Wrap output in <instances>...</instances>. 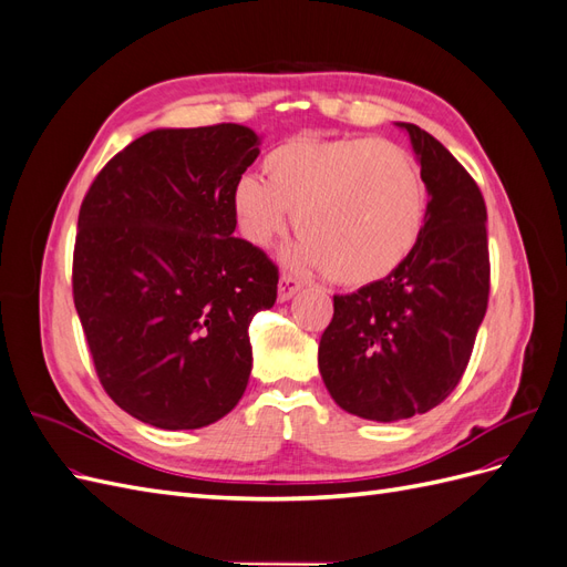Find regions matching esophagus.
Returning a JSON list of instances; mask_svg holds the SVG:
<instances>
[{"label":"esophagus","instance_id":"34e87169","mask_svg":"<svg viewBox=\"0 0 567 567\" xmlns=\"http://www.w3.org/2000/svg\"><path fill=\"white\" fill-rule=\"evenodd\" d=\"M300 288H302V284L296 277H290V274H284V277L279 279V300L281 302L290 300V298L298 293Z\"/></svg>","mask_w":567,"mask_h":567}]
</instances>
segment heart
Here are the masks:
<instances>
[{
    "label": "heart",
    "mask_w": 567,
    "mask_h": 567,
    "mask_svg": "<svg viewBox=\"0 0 567 567\" xmlns=\"http://www.w3.org/2000/svg\"><path fill=\"white\" fill-rule=\"evenodd\" d=\"M265 182L234 184L238 231L267 248L296 215L290 267L323 269L342 286H369L398 269L419 244L427 186L409 151L373 136H296L262 161Z\"/></svg>",
    "instance_id": "heart-1"
}]
</instances>
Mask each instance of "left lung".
Instances as JSON below:
<instances>
[{"mask_svg":"<svg viewBox=\"0 0 567 567\" xmlns=\"http://www.w3.org/2000/svg\"><path fill=\"white\" fill-rule=\"evenodd\" d=\"M409 132L427 186L419 244L390 277L333 296L319 371L340 409L369 421L425 414L458 385L489 298L487 208L433 134Z\"/></svg>","mask_w":567,"mask_h":567,"instance_id":"left-lung-1","label":"left lung"}]
</instances>
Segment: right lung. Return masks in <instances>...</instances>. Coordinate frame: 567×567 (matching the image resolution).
Returning a JSON list of instances; mask_svg holds the SVG:
<instances>
[{
    "instance_id": "add662e5",
    "label": "right lung",
    "mask_w": 567,
    "mask_h": 567,
    "mask_svg": "<svg viewBox=\"0 0 567 567\" xmlns=\"http://www.w3.org/2000/svg\"><path fill=\"white\" fill-rule=\"evenodd\" d=\"M250 127L153 130L113 156L78 217L73 300L109 398L163 431L227 416L252 367L248 326L279 269L231 236Z\"/></svg>"
}]
</instances>
